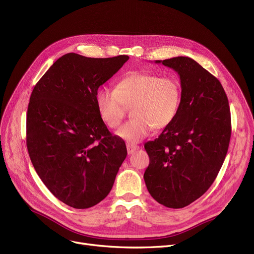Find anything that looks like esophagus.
<instances>
[{
    "label": "esophagus",
    "instance_id": "obj_1",
    "mask_svg": "<svg viewBox=\"0 0 254 254\" xmlns=\"http://www.w3.org/2000/svg\"><path fill=\"white\" fill-rule=\"evenodd\" d=\"M140 147L139 146H137V145H135V144H127V153L128 154H132L134 153L136 150H138Z\"/></svg>",
    "mask_w": 254,
    "mask_h": 254
}]
</instances>
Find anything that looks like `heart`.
Masks as SVG:
<instances>
[{"label": "heart", "instance_id": "b5f03b06", "mask_svg": "<svg viewBox=\"0 0 254 254\" xmlns=\"http://www.w3.org/2000/svg\"><path fill=\"white\" fill-rule=\"evenodd\" d=\"M182 104V85L174 76L134 72L116 83L114 89L100 88L96 106L103 123L117 128L131 107L130 122L117 135L130 142L147 137L153 128L168 127L176 119Z\"/></svg>", "mask_w": 254, "mask_h": 254}]
</instances>
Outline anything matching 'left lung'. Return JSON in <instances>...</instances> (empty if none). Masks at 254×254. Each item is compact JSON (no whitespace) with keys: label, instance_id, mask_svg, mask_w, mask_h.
Instances as JSON below:
<instances>
[{"label":"left lung","instance_id":"8db88e82","mask_svg":"<svg viewBox=\"0 0 254 254\" xmlns=\"http://www.w3.org/2000/svg\"><path fill=\"white\" fill-rule=\"evenodd\" d=\"M155 63L178 73L182 104L173 124L145 143L149 166L144 180L156 202L179 209L202 196L217 177L229 149L231 112L219 80L192 59Z\"/></svg>","mask_w":254,"mask_h":254}]
</instances>
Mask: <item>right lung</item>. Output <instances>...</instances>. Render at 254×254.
Returning a JSON list of instances; mask_svg holds the SVG:
<instances>
[{"instance_id": "right-lung-1", "label": "right lung", "mask_w": 254, "mask_h": 254, "mask_svg": "<svg viewBox=\"0 0 254 254\" xmlns=\"http://www.w3.org/2000/svg\"><path fill=\"white\" fill-rule=\"evenodd\" d=\"M128 60L66 53L35 85L26 114V147L50 192L76 209L108 195L126 159V143L101 119L96 93Z\"/></svg>"}]
</instances>
